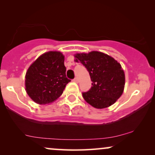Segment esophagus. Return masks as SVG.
<instances>
[{"label":"esophagus","mask_w":155,"mask_h":155,"mask_svg":"<svg viewBox=\"0 0 155 155\" xmlns=\"http://www.w3.org/2000/svg\"><path fill=\"white\" fill-rule=\"evenodd\" d=\"M73 82H78V78H75L73 79Z\"/></svg>","instance_id":"34e87169"}]
</instances>
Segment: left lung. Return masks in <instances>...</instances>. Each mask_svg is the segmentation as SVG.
Here are the masks:
<instances>
[{
    "instance_id": "left-lung-1",
    "label": "left lung",
    "mask_w": 155,
    "mask_h": 155,
    "mask_svg": "<svg viewBox=\"0 0 155 155\" xmlns=\"http://www.w3.org/2000/svg\"><path fill=\"white\" fill-rule=\"evenodd\" d=\"M75 57L86 68L92 81L90 90L82 92L84 100L97 109L114 104L121 96L125 86V74L120 63L99 51L77 54Z\"/></svg>"
}]
</instances>
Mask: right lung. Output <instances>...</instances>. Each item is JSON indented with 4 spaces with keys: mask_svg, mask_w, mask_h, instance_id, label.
<instances>
[{
    "mask_svg": "<svg viewBox=\"0 0 155 155\" xmlns=\"http://www.w3.org/2000/svg\"><path fill=\"white\" fill-rule=\"evenodd\" d=\"M64 56L58 51H49L40 56L27 70L25 89L29 97L39 104L56 100L71 82L65 75Z\"/></svg>",
    "mask_w": 155,
    "mask_h": 155,
    "instance_id": "add662e5",
    "label": "right lung"
}]
</instances>
